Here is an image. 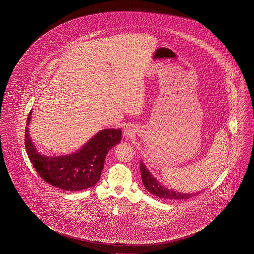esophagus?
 <instances>
[{"label":"esophagus","mask_w":254,"mask_h":254,"mask_svg":"<svg viewBox=\"0 0 254 254\" xmlns=\"http://www.w3.org/2000/svg\"><path fill=\"white\" fill-rule=\"evenodd\" d=\"M134 130H135V129L133 128V127L127 126V127L124 128V136H126V137H131V136L134 134Z\"/></svg>","instance_id":"obj_1"}]
</instances>
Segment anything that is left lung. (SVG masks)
I'll list each match as a JSON object with an SVG mask.
<instances>
[{"label": "left lung", "instance_id": "8db88e82", "mask_svg": "<svg viewBox=\"0 0 254 254\" xmlns=\"http://www.w3.org/2000/svg\"><path fill=\"white\" fill-rule=\"evenodd\" d=\"M139 167H140V175H141V180H142L143 185L145 186V188L149 192H152L157 197L164 198V199L185 200L192 197L199 192L185 193V192L174 191L173 189H168L156 181V179L150 173V171L144 166L142 161H140Z\"/></svg>", "mask_w": 254, "mask_h": 254}]
</instances>
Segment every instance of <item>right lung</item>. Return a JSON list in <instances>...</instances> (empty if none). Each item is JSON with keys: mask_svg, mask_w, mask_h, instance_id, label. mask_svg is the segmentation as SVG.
I'll return each mask as SVG.
<instances>
[{"mask_svg": "<svg viewBox=\"0 0 254 254\" xmlns=\"http://www.w3.org/2000/svg\"><path fill=\"white\" fill-rule=\"evenodd\" d=\"M31 116L30 112L27 126ZM121 137V129H103L73 154L46 156L39 154L26 127L25 146L36 172L48 185L66 191H81L99 182L108 152L120 142Z\"/></svg>", "mask_w": 254, "mask_h": 254, "instance_id": "add662e5", "label": "right lung"}]
</instances>
